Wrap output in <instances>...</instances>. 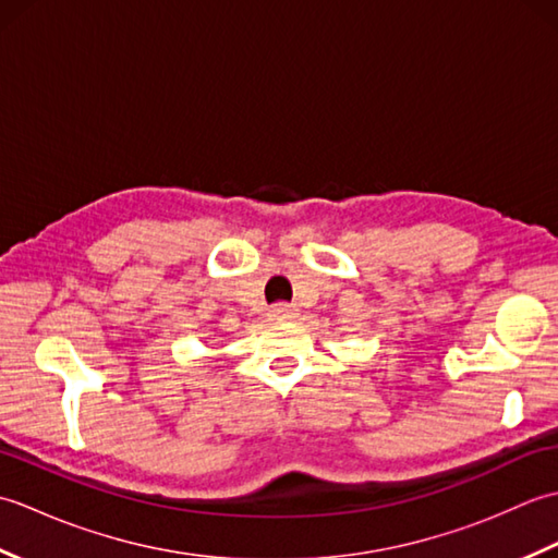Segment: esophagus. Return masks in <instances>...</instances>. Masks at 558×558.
Masks as SVG:
<instances>
[{"label":"esophagus","mask_w":558,"mask_h":558,"mask_svg":"<svg viewBox=\"0 0 558 558\" xmlns=\"http://www.w3.org/2000/svg\"><path fill=\"white\" fill-rule=\"evenodd\" d=\"M294 312H298V310H294V306L280 302V304H272L270 306L268 316L272 318V322H288V318H294Z\"/></svg>","instance_id":"34e87169"}]
</instances>
